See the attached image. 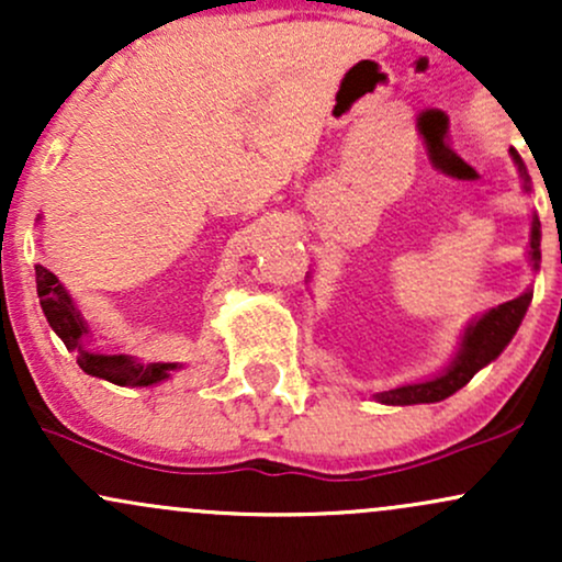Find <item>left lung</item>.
I'll return each instance as SVG.
<instances>
[{
  "instance_id": "obj_1",
  "label": "left lung",
  "mask_w": 562,
  "mask_h": 562,
  "mask_svg": "<svg viewBox=\"0 0 562 562\" xmlns=\"http://www.w3.org/2000/svg\"><path fill=\"white\" fill-rule=\"evenodd\" d=\"M509 156H513L515 166H518L520 179H524V190L531 192V177H528L524 158L518 156L515 147H509ZM528 261H531L533 272H539L541 263V224L539 216H531V237H528ZM533 299V290L528 288L526 293H520L518 299L499 303V306L488 308L486 314L475 317L465 330L460 333V346L457 353L451 357V362L443 367L441 372L428 380H417V383H404L396 389L380 391L375 398L380 404H393V406H406V404H434L449 398L451 393H457L462 385H468L479 370L486 364H492L505 346L513 340V335L518 333L520 322H524L528 303Z\"/></svg>"
}]
</instances>
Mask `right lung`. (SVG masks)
<instances>
[{
    "mask_svg": "<svg viewBox=\"0 0 562 562\" xmlns=\"http://www.w3.org/2000/svg\"><path fill=\"white\" fill-rule=\"evenodd\" d=\"M36 293L42 312L47 317L49 327L57 333V338L66 344L68 351L76 353V362L87 375L102 378L115 385H134V389H145V385L164 383L173 370L182 364L177 362H139V359L128 357V353H97L87 346V338L92 335L87 319L81 317L79 306L70 299V293L63 288V282L36 263Z\"/></svg>",
    "mask_w": 562,
    "mask_h": 562,
    "instance_id": "right-lung-1",
    "label": "right lung"
}]
</instances>
